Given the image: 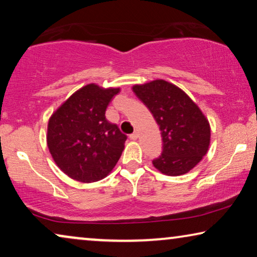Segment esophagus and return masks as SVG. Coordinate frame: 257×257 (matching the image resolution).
Wrapping results in <instances>:
<instances>
[{
    "label": "esophagus",
    "mask_w": 257,
    "mask_h": 257,
    "mask_svg": "<svg viewBox=\"0 0 257 257\" xmlns=\"http://www.w3.org/2000/svg\"><path fill=\"white\" fill-rule=\"evenodd\" d=\"M130 139H131V140H137V139H138V133L135 132V133H132V135H130Z\"/></svg>",
    "instance_id": "34e87169"
}]
</instances>
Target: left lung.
Instances as JSON below:
<instances>
[{
    "label": "left lung",
    "mask_w": 257,
    "mask_h": 257,
    "mask_svg": "<svg viewBox=\"0 0 257 257\" xmlns=\"http://www.w3.org/2000/svg\"><path fill=\"white\" fill-rule=\"evenodd\" d=\"M136 96L149 107L163 137V153L153 166L163 174L188 173L210 144V125L200 107L185 91L164 79L132 86Z\"/></svg>",
    "instance_id": "left-lung-1"
}]
</instances>
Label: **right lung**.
Here are the masks:
<instances>
[{"label":"right lung","instance_id":"1","mask_svg":"<svg viewBox=\"0 0 257 257\" xmlns=\"http://www.w3.org/2000/svg\"><path fill=\"white\" fill-rule=\"evenodd\" d=\"M120 89L91 83L72 93L48 122L49 152L63 173L90 184L107 177L125 147L126 137L105 117Z\"/></svg>","mask_w":257,"mask_h":257}]
</instances>
